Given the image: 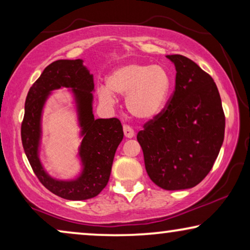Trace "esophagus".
<instances>
[{
	"mask_svg": "<svg viewBox=\"0 0 250 250\" xmlns=\"http://www.w3.org/2000/svg\"><path fill=\"white\" fill-rule=\"evenodd\" d=\"M123 129H124V134L126 138L131 139L134 136V129H133L129 125H124L123 126Z\"/></svg>",
	"mask_w": 250,
	"mask_h": 250,
	"instance_id": "1",
	"label": "esophagus"
}]
</instances>
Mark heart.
Instances as JSON below:
<instances>
[{"instance_id":"heart-1","label":"heart","mask_w":250,"mask_h":250,"mask_svg":"<svg viewBox=\"0 0 250 250\" xmlns=\"http://www.w3.org/2000/svg\"><path fill=\"white\" fill-rule=\"evenodd\" d=\"M170 88V75L159 64L129 63L115 69L107 77V86L98 88L101 102L112 105L126 97V108L135 118L151 119L165 104Z\"/></svg>"}]
</instances>
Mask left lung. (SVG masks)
Listing matches in <instances>:
<instances>
[{
  "instance_id": "obj_1",
  "label": "left lung",
  "mask_w": 250,
  "mask_h": 250,
  "mask_svg": "<svg viewBox=\"0 0 250 250\" xmlns=\"http://www.w3.org/2000/svg\"><path fill=\"white\" fill-rule=\"evenodd\" d=\"M167 105L138 133L146 173L165 190L196 187L210 172L224 140L225 116L210 75L181 54Z\"/></svg>"
}]
</instances>
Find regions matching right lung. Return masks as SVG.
<instances>
[{"instance_id":"add662e5","label":"right lung","mask_w":250,"mask_h":250,"mask_svg":"<svg viewBox=\"0 0 250 250\" xmlns=\"http://www.w3.org/2000/svg\"><path fill=\"white\" fill-rule=\"evenodd\" d=\"M61 87H69L74 93L83 136L80 147L83 170L77 179L70 181L51 178L43 170L38 157L42 107L50 91ZM93 91V75L83 66V60H57L43 70L26 98L21 123L23 150L40 182L63 199H90L104 189L110 177L115 152L124 136L119 119H94Z\"/></svg>"}]
</instances>
